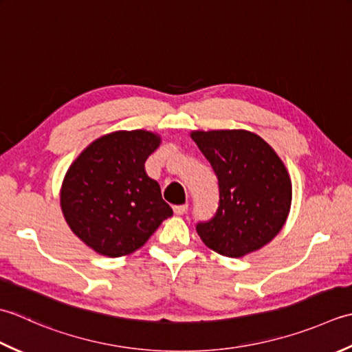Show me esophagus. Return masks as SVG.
Listing matches in <instances>:
<instances>
[{"label":"esophagus","mask_w":352,"mask_h":352,"mask_svg":"<svg viewBox=\"0 0 352 352\" xmlns=\"http://www.w3.org/2000/svg\"><path fill=\"white\" fill-rule=\"evenodd\" d=\"M186 210H188V205H186V204L173 206V211H175V214H177V216H182V214L186 212Z\"/></svg>","instance_id":"obj_1"}]
</instances>
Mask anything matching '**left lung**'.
<instances>
[{
    "instance_id": "left-lung-1",
    "label": "left lung",
    "mask_w": 352,
    "mask_h": 352,
    "mask_svg": "<svg viewBox=\"0 0 352 352\" xmlns=\"http://www.w3.org/2000/svg\"><path fill=\"white\" fill-rule=\"evenodd\" d=\"M219 182V206L196 231L208 248L239 258L281 231L292 202V182L266 141L248 131L192 132Z\"/></svg>"
}]
</instances>
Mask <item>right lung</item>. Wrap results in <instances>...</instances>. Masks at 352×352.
<instances>
[{"label":"right lung","mask_w":352,"mask_h":352,"mask_svg":"<svg viewBox=\"0 0 352 352\" xmlns=\"http://www.w3.org/2000/svg\"><path fill=\"white\" fill-rule=\"evenodd\" d=\"M160 141L147 131L113 132L89 144L69 167L60 192L63 216L96 252L131 254L173 216L160 184L144 170Z\"/></svg>","instance_id":"1"}]
</instances>
